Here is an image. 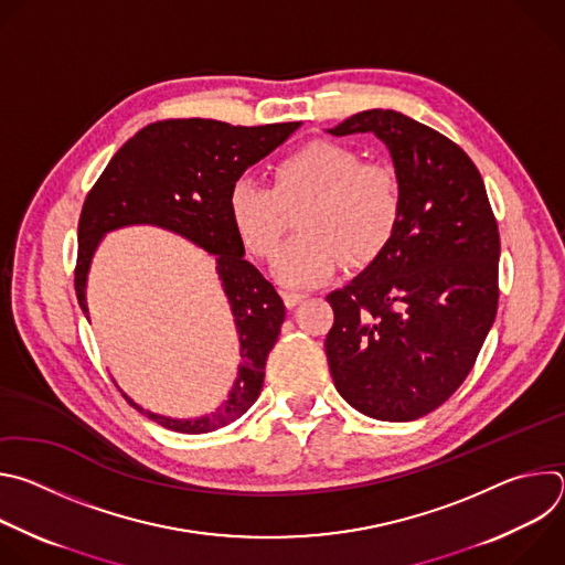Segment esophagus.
<instances>
[{"mask_svg": "<svg viewBox=\"0 0 565 565\" xmlns=\"http://www.w3.org/2000/svg\"><path fill=\"white\" fill-rule=\"evenodd\" d=\"M281 297L288 308H295L299 301H303V295H299V292H281Z\"/></svg>", "mask_w": 565, "mask_h": 565, "instance_id": "obj_1", "label": "esophagus"}]
</instances>
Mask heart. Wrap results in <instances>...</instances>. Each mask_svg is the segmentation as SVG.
<instances>
[{
    "label": "heart",
    "instance_id": "1",
    "mask_svg": "<svg viewBox=\"0 0 565 565\" xmlns=\"http://www.w3.org/2000/svg\"><path fill=\"white\" fill-rule=\"evenodd\" d=\"M299 234L281 253L275 275L281 284L306 288L327 281L349 255L369 264L391 244L399 225L402 183L380 160H364L344 142L317 138L281 156L273 166V188L253 177L232 181L227 218L253 257L275 259L295 210Z\"/></svg>",
    "mask_w": 565,
    "mask_h": 565
}]
</instances>
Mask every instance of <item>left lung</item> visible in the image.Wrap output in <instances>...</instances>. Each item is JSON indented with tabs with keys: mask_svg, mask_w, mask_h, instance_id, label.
<instances>
[{
	"mask_svg": "<svg viewBox=\"0 0 565 565\" xmlns=\"http://www.w3.org/2000/svg\"><path fill=\"white\" fill-rule=\"evenodd\" d=\"M333 136L371 131L402 183L399 225L375 262L327 297V360L364 416H427L465 382L499 308L501 236L471 158L440 131L391 109L360 111Z\"/></svg>",
	"mask_w": 565,
	"mask_h": 565,
	"instance_id": "left-lung-1",
	"label": "left lung"
}]
</instances>
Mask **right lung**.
I'll use <instances>...</instances> for the list:
<instances>
[{
	"label": "right lung",
	"mask_w": 565,
	"mask_h": 565,
	"mask_svg": "<svg viewBox=\"0 0 565 565\" xmlns=\"http://www.w3.org/2000/svg\"><path fill=\"white\" fill-rule=\"evenodd\" d=\"M299 122L234 127L212 118H170L142 127L109 160L89 190L77 223L75 295L87 312L85 281L105 232L151 223L168 227L216 255L241 340L238 377L223 407L199 420H172L142 412L179 434H207L244 416L262 393L264 369L286 317L275 286L244 259V246L227 218V190L257 160L279 147Z\"/></svg>",
	"instance_id": "obj_1"
}]
</instances>
